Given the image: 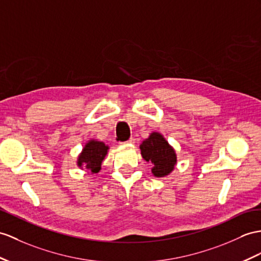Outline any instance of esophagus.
<instances>
[{
  "mask_svg": "<svg viewBox=\"0 0 261 261\" xmlns=\"http://www.w3.org/2000/svg\"><path fill=\"white\" fill-rule=\"evenodd\" d=\"M135 142H136V139H135L134 137H130L129 141H127L126 143H127V144H135Z\"/></svg>",
  "mask_w": 261,
  "mask_h": 261,
  "instance_id": "obj_1",
  "label": "esophagus"
}]
</instances>
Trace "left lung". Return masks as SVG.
Masks as SVG:
<instances>
[{
	"instance_id": "1",
	"label": "left lung",
	"mask_w": 261,
	"mask_h": 261,
	"mask_svg": "<svg viewBox=\"0 0 261 261\" xmlns=\"http://www.w3.org/2000/svg\"><path fill=\"white\" fill-rule=\"evenodd\" d=\"M139 148L144 160L152 164L151 173L155 177H165L175 169L176 151L161 133H150L148 138L142 142Z\"/></svg>"
}]
</instances>
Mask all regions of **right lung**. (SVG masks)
I'll return each mask as SVG.
<instances>
[{"label":"right lung","mask_w":261,"mask_h":261,"mask_svg":"<svg viewBox=\"0 0 261 261\" xmlns=\"http://www.w3.org/2000/svg\"><path fill=\"white\" fill-rule=\"evenodd\" d=\"M110 146L97 139H90L77 156L76 164L81 169H87V173L97 174L101 168V163L109 152Z\"/></svg>","instance_id":"1"}]
</instances>
